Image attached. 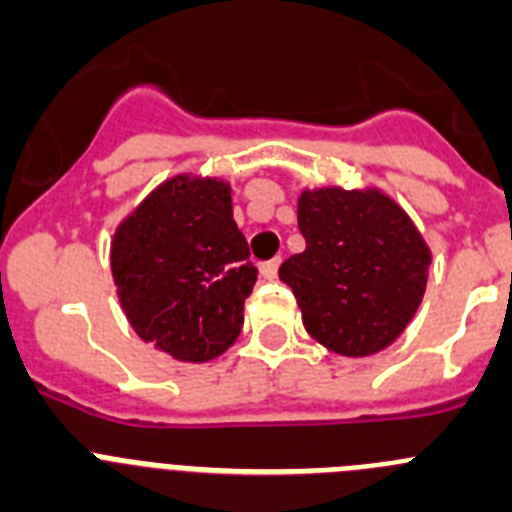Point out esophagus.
Segmentation results:
<instances>
[{"label": "esophagus", "instance_id": "obj_1", "mask_svg": "<svg viewBox=\"0 0 512 512\" xmlns=\"http://www.w3.org/2000/svg\"><path fill=\"white\" fill-rule=\"evenodd\" d=\"M278 267H280V257H273V260H267L260 265V275L262 280H273L278 275Z\"/></svg>", "mask_w": 512, "mask_h": 512}]
</instances>
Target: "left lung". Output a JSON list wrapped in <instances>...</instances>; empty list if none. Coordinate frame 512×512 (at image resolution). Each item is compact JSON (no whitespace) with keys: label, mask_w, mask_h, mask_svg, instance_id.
Masks as SVG:
<instances>
[{"label":"left lung","mask_w":512,"mask_h":512,"mask_svg":"<svg viewBox=\"0 0 512 512\" xmlns=\"http://www.w3.org/2000/svg\"><path fill=\"white\" fill-rule=\"evenodd\" d=\"M306 250L280 265L308 334L344 357L393 344L413 319L431 265L413 222L377 191H303Z\"/></svg>","instance_id":"obj_1"}]
</instances>
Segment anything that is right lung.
Segmentation results:
<instances>
[{
  "instance_id": "right-lung-1",
  "label": "right lung",
  "mask_w": 512,
  "mask_h": 512,
  "mask_svg": "<svg viewBox=\"0 0 512 512\" xmlns=\"http://www.w3.org/2000/svg\"><path fill=\"white\" fill-rule=\"evenodd\" d=\"M112 275L132 329L160 352L206 362L232 347L257 270L227 183L173 178L150 193L114 234Z\"/></svg>"
}]
</instances>
